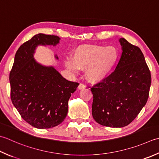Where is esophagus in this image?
Wrapping results in <instances>:
<instances>
[{"label": "esophagus", "instance_id": "1", "mask_svg": "<svg viewBox=\"0 0 159 159\" xmlns=\"http://www.w3.org/2000/svg\"><path fill=\"white\" fill-rule=\"evenodd\" d=\"M85 88H86V86L84 85V84H83V83H80L79 87H78V88H79V89H85Z\"/></svg>", "mask_w": 159, "mask_h": 159}]
</instances>
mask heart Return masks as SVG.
I'll return each mask as SVG.
<instances>
[{"label": "heart", "mask_w": 159, "mask_h": 159, "mask_svg": "<svg viewBox=\"0 0 159 159\" xmlns=\"http://www.w3.org/2000/svg\"><path fill=\"white\" fill-rule=\"evenodd\" d=\"M120 58L116 47L104 45H81L74 49L72 58L65 61V67L73 73L85 69L89 81L98 83L110 76Z\"/></svg>", "instance_id": "obj_1"}]
</instances>
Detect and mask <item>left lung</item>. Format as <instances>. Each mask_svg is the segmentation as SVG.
I'll return each mask as SVG.
<instances>
[{
  "mask_svg": "<svg viewBox=\"0 0 159 159\" xmlns=\"http://www.w3.org/2000/svg\"><path fill=\"white\" fill-rule=\"evenodd\" d=\"M122 54L114 72L92 87V114L98 123L123 127L137 116L147 102L151 74L141 49L124 38Z\"/></svg>",
  "mask_w": 159,
  "mask_h": 159,
  "instance_id": "left-lung-1",
  "label": "left lung"
}]
</instances>
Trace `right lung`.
<instances>
[{
  "label": "right lung",
  "mask_w": 159,
  "mask_h": 159,
  "mask_svg": "<svg viewBox=\"0 0 159 159\" xmlns=\"http://www.w3.org/2000/svg\"><path fill=\"white\" fill-rule=\"evenodd\" d=\"M60 39L44 34L34 36L18 48L9 74L12 103L27 123L38 129L51 128L63 122L68 101L79 85L34 58L39 45L56 46ZM55 58L58 59L57 55Z\"/></svg>",
  "instance_id": "right-lung-1"
}]
</instances>
